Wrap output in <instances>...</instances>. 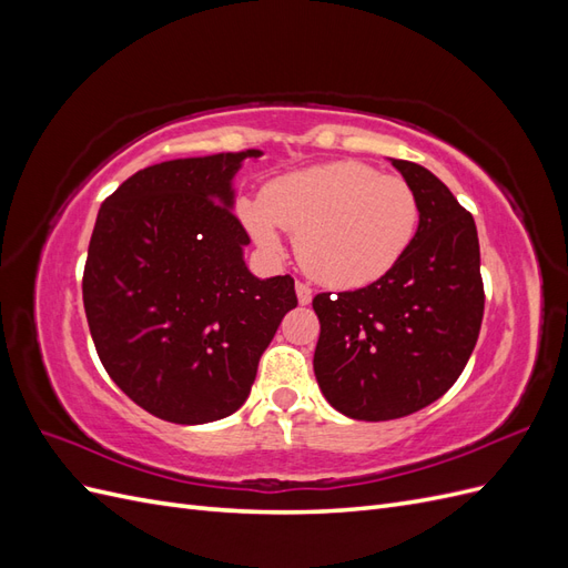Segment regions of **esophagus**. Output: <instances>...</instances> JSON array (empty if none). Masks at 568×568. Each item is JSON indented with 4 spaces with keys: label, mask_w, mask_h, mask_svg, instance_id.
I'll return each mask as SVG.
<instances>
[{
    "label": "esophagus",
    "mask_w": 568,
    "mask_h": 568,
    "mask_svg": "<svg viewBox=\"0 0 568 568\" xmlns=\"http://www.w3.org/2000/svg\"><path fill=\"white\" fill-rule=\"evenodd\" d=\"M296 296H298V303H301V305H307V303L313 301V288L307 286V284H303V282H298V284H296Z\"/></svg>",
    "instance_id": "esophagus-1"
}]
</instances>
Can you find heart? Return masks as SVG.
<instances>
[{
	"label": "heart",
	"mask_w": 568,
	"mask_h": 568,
	"mask_svg": "<svg viewBox=\"0 0 568 568\" xmlns=\"http://www.w3.org/2000/svg\"><path fill=\"white\" fill-rule=\"evenodd\" d=\"M239 217L255 244L277 253L282 230L296 234L301 265L332 288H363L403 261L419 230V199L405 180L359 161H334L272 180L261 205Z\"/></svg>",
	"instance_id": "heart-1"
}]
</instances>
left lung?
<instances>
[{
	"label": "left lung",
	"mask_w": 568,
	"mask_h": 568,
	"mask_svg": "<svg viewBox=\"0 0 568 568\" xmlns=\"http://www.w3.org/2000/svg\"><path fill=\"white\" fill-rule=\"evenodd\" d=\"M419 199L415 242L386 277L338 296L317 294V384L351 419L407 417L448 390L484 320L471 213L424 165L390 159Z\"/></svg>",
	"instance_id": "8db88e82"
}]
</instances>
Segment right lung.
I'll list each match as a JSON object with an SVG mask.
<instances>
[{
  "label": "right lung",
  "instance_id": "right-lung-1",
  "mask_svg": "<svg viewBox=\"0 0 568 568\" xmlns=\"http://www.w3.org/2000/svg\"><path fill=\"white\" fill-rule=\"evenodd\" d=\"M261 149L149 165L101 203L82 301L101 365L128 398L173 424L242 407L261 355L296 307L288 274L248 270L234 178Z\"/></svg>",
  "mask_w": 568,
  "mask_h": 568
}]
</instances>
